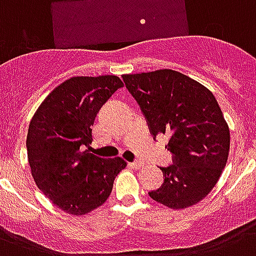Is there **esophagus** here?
I'll list each match as a JSON object with an SVG mask.
<instances>
[{
	"label": "esophagus",
	"instance_id": "1",
	"mask_svg": "<svg viewBox=\"0 0 256 256\" xmlns=\"http://www.w3.org/2000/svg\"><path fill=\"white\" fill-rule=\"evenodd\" d=\"M130 164V168H144V162H140V160H136V162H132V164Z\"/></svg>",
	"mask_w": 256,
	"mask_h": 256
}]
</instances>
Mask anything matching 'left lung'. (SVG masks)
I'll return each instance as SVG.
<instances>
[{
	"label": "left lung",
	"mask_w": 256,
	"mask_h": 256,
	"mask_svg": "<svg viewBox=\"0 0 256 256\" xmlns=\"http://www.w3.org/2000/svg\"><path fill=\"white\" fill-rule=\"evenodd\" d=\"M122 78L154 138H170L166 148L174 164L160 168L164 182L150 198L174 210L194 206L214 188L230 152L228 124L214 94L170 69Z\"/></svg>",
	"instance_id": "obj_1"
}]
</instances>
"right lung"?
I'll use <instances>...</instances> for the list:
<instances>
[{"mask_svg":"<svg viewBox=\"0 0 256 256\" xmlns=\"http://www.w3.org/2000/svg\"><path fill=\"white\" fill-rule=\"evenodd\" d=\"M124 86L116 76L73 77L57 86L30 120L26 148L37 187L70 215H85L102 206L120 171V156L88 152L92 126L102 104Z\"/></svg>","mask_w":256,"mask_h":256,"instance_id":"obj_1","label":"right lung"}]
</instances>
